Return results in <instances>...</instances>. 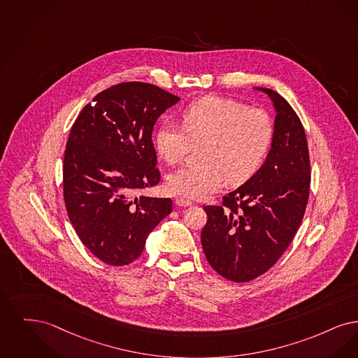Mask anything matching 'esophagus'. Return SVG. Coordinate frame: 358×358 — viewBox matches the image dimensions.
Masks as SVG:
<instances>
[{
    "label": "esophagus",
    "mask_w": 358,
    "mask_h": 358,
    "mask_svg": "<svg viewBox=\"0 0 358 358\" xmlns=\"http://www.w3.org/2000/svg\"><path fill=\"white\" fill-rule=\"evenodd\" d=\"M175 203H176L179 207H189V206H192V202L188 201L186 198H176Z\"/></svg>",
    "instance_id": "1"
}]
</instances>
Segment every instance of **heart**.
Wrapping results in <instances>:
<instances>
[{"label":"heart","mask_w":358,"mask_h":358,"mask_svg":"<svg viewBox=\"0 0 358 358\" xmlns=\"http://www.w3.org/2000/svg\"><path fill=\"white\" fill-rule=\"evenodd\" d=\"M274 132V122L264 109L218 96L191 103L180 112V125L164 122L156 131V151L169 164L180 163L192 145L201 144L202 162L172 172L169 191L204 199L226 179L231 186L248 182L264 164Z\"/></svg>","instance_id":"b5f03b06"}]
</instances>
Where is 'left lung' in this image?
I'll list each match as a JSON object with an SVG mask.
<instances>
[{
  "label": "left lung",
  "instance_id": "left-lung-1",
  "mask_svg": "<svg viewBox=\"0 0 358 358\" xmlns=\"http://www.w3.org/2000/svg\"><path fill=\"white\" fill-rule=\"evenodd\" d=\"M277 112L274 140L262 167L222 206H204V255L226 280L249 282L262 275L289 248L305 215L310 159L296 110L273 90L259 88Z\"/></svg>",
  "mask_w": 358,
  "mask_h": 358
}]
</instances>
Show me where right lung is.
<instances>
[{"instance_id":"1","label":"right lung","mask_w":358,"mask_h":358,"mask_svg":"<svg viewBox=\"0 0 358 358\" xmlns=\"http://www.w3.org/2000/svg\"><path fill=\"white\" fill-rule=\"evenodd\" d=\"M179 100L148 83H120L96 94L72 125L64 202L80 241L104 264L138 259L147 236L171 213L170 198L134 195L160 180L152 129Z\"/></svg>"}]
</instances>
